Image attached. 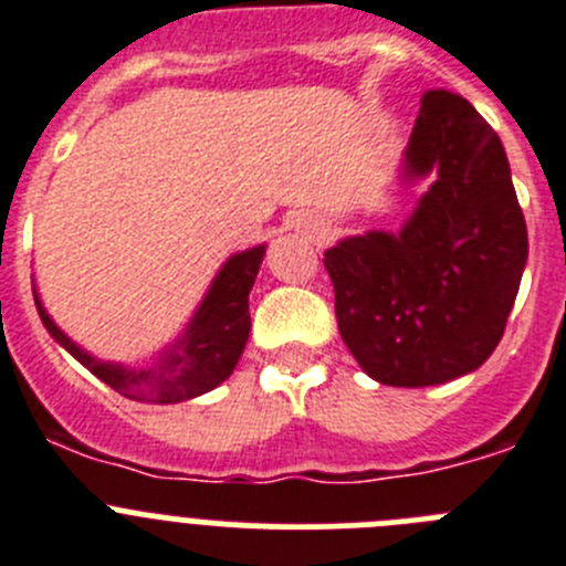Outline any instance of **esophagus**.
<instances>
[{
    "mask_svg": "<svg viewBox=\"0 0 566 566\" xmlns=\"http://www.w3.org/2000/svg\"><path fill=\"white\" fill-rule=\"evenodd\" d=\"M297 232L300 234H306L308 240H326L328 238V227L319 218H314V214H303L297 221Z\"/></svg>",
    "mask_w": 566,
    "mask_h": 566,
    "instance_id": "34e87169",
    "label": "esophagus"
}]
</instances>
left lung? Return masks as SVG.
Masks as SVG:
<instances>
[{
    "instance_id": "obj_1",
    "label": "left lung",
    "mask_w": 566,
    "mask_h": 566,
    "mask_svg": "<svg viewBox=\"0 0 566 566\" xmlns=\"http://www.w3.org/2000/svg\"><path fill=\"white\" fill-rule=\"evenodd\" d=\"M399 178L431 181L399 232L343 238L323 263L359 368L424 388L496 352L527 266V227L499 135L448 90L422 96Z\"/></svg>"
}]
</instances>
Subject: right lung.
Segmentation results:
<instances>
[{
	"mask_svg": "<svg viewBox=\"0 0 566 566\" xmlns=\"http://www.w3.org/2000/svg\"><path fill=\"white\" fill-rule=\"evenodd\" d=\"M263 254H266V243L234 252L212 277L187 328L172 343L164 345L161 352L153 354L147 363L127 365L90 354L53 323L36 286H33V300L50 337L122 397L155 405L187 402L232 377L234 365L247 348L249 328H252L249 292L260 272Z\"/></svg>",
	"mask_w": 566,
	"mask_h": 566,
	"instance_id": "obj_1",
	"label": "right lung"
}]
</instances>
